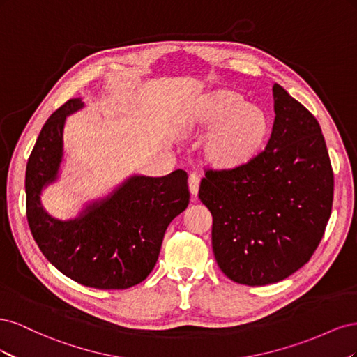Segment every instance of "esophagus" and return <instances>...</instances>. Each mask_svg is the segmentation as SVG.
<instances>
[{
  "instance_id": "obj_1",
  "label": "esophagus",
  "mask_w": 357,
  "mask_h": 357,
  "mask_svg": "<svg viewBox=\"0 0 357 357\" xmlns=\"http://www.w3.org/2000/svg\"><path fill=\"white\" fill-rule=\"evenodd\" d=\"M199 189V177L197 174H190L189 176V190L192 195H197Z\"/></svg>"
}]
</instances>
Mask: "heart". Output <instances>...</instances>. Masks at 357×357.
Returning <instances> with one entry per match:
<instances>
[{"label":"heart","mask_w":357,"mask_h":357,"mask_svg":"<svg viewBox=\"0 0 357 357\" xmlns=\"http://www.w3.org/2000/svg\"><path fill=\"white\" fill-rule=\"evenodd\" d=\"M192 128L210 129L202 156L215 169H235L250 162L265 143L269 121L259 105L244 102L238 92L220 89L208 93L190 113Z\"/></svg>","instance_id":"1"}]
</instances>
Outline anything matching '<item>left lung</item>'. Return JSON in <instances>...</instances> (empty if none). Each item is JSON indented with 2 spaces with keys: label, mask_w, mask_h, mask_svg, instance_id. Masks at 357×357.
Listing matches in <instances>:
<instances>
[{
  "label": "left lung",
  "mask_w": 357,
  "mask_h": 357,
  "mask_svg": "<svg viewBox=\"0 0 357 357\" xmlns=\"http://www.w3.org/2000/svg\"><path fill=\"white\" fill-rule=\"evenodd\" d=\"M265 150L235 169H205L199 199L213 252L232 282H282L316 252L332 211L333 171L316 117L280 84Z\"/></svg>",
  "instance_id": "8db88e82"
}]
</instances>
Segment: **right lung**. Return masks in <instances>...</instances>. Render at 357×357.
I'll return each mask as SVG.
<instances>
[{
    "label": "right lung",
    "mask_w": 357,
    "mask_h": 357,
    "mask_svg": "<svg viewBox=\"0 0 357 357\" xmlns=\"http://www.w3.org/2000/svg\"><path fill=\"white\" fill-rule=\"evenodd\" d=\"M83 107L68 100L43 126L26 165V218L47 261L86 287H132L152 273L171 220L189 204L186 171L165 177H131L80 219L61 222L40 204L41 189L56 178L66 117Z\"/></svg>",
    "instance_id": "right-lung-1"
}]
</instances>
